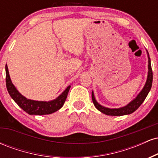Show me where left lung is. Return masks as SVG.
<instances>
[{
  "instance_id": "1",
  "label": "left lung",
  "mask_w": 158,
  "mask_h": 158,
  "mask_svg": "<svg viewBox=\"0 0 158 158\" xmlns=\"http://www.w3.org/2000/svg\"><path fill=\"white\" fill-rule=\"evenodd\" d=\"M148 53V77H147V81H146V85H145L144 88H143V90H141V92L138 94L137 97L134 99L133 101H131V102L128 105H127L126 106L120 108H108L106 107H103L98 103L96 101L95 98H94V93L92 92V100H93L94 105L96 108H97L99 111H101L102 113L106 114V115H110V116H123V115H126V114H130L133 112H135L139 106H141V104L144 102L145 99L147 97L148 92L150 91L152 85V80H153V73H152V65H151V60H150L149 55Z\"/></svg>"
}]
</instances>
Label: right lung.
Returning a JSON list of instances; mask_svg holds the SVG:
<instances>
[{
	"label": "right lung",
	"mask_w": 158,
	"mask_h": 158,
	"mask_svg": "<svg viewBox=\"0 0 158 158\" xmlns=\"http://www.w3.org/2000/svg\"><path fill=\"white\" fill-rule=\"evenodd\" d=\"M6 85L10 97L19 105L20 108H22L24 111L30 115H33V114L34 115H44V114H50L57 111L64 105L68 97L69 90L70 88V86H68L59 97L50 102H41V101H34L28 99L21 95L12 83L10 74H9L8 67L6 64Z\"/></svg>",
	"instance_id": "right-lung-1"
}]
</instances>
